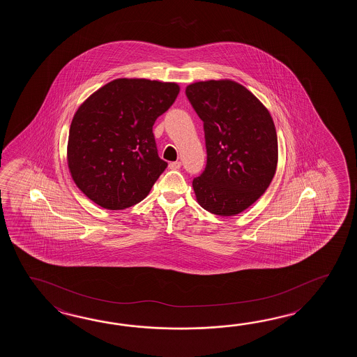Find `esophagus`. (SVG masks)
Returning a JSON list of instances; mask_svg holds the SVG:
<instances>
[{"label":"esophagus","instance_id":"34e87169","mask_svg":"<svg viewBox=\"0 0 357 357\" xmlns=\"http://www.w3.org/2000/svg\"><path fill=\"white\" fill-rule=\"evenodd\" d=\"M168 167L171 168V169H180V168H181V162H178V160L171 162V163L168 165Z\"/></svg>","mask_w":357,"mask_h":357}]
</instances>
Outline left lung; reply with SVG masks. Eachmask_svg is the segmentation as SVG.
<instances>
[{"instance_id": "obj_1", "label": "left lung", "mask_w": 357, "mask_h": 357, "mask_svg": "<svg viewBox=\"0 0 357 357\" xmlns=\"http://www.w3.org/2000/svg\"><path fill=\"white\" fill-rule=\"evenodd\" d=\"M186 96L204 122L206 167L192 181L197 202L220 217L240 214L263 195L277 169L271 112L229 79L190 84Z\"/></svg>"}]
</instances>
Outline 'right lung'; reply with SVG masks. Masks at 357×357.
<instances>
[{
  "label": "right lung",
  "mask_w": 357,
  "mask_h": 357,
  "mask_svg": "<svg viewBox=\"0 0 357 357\" xmlns=\"http://www.w3.org/2000/svg\"><path fill=\"white\" fill-rule=\"evenodd\" d=\"M180 93L177 83L120 77L84 100L68 132L73 181L99 206L126 209L142 202L167 167L153 125Z\"/></svg>",
  "instance_id": "1"
}]
</instances>
